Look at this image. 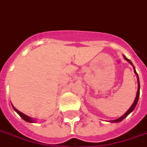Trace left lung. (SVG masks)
Segmentation results:
<instances>
[{
	"mask_svg": "<svg viewBox=\"0 0 147 147\" xmlns=\"http://www.w3.org/2000/svg\"><path fill=\"white\" fill-rule=\"evenodd\" d=\"M123 57H124L125 60L126 61H127L130 64H131V66L133 67V68H134V72L136 73V75H137V84H138V88H137V96H136V99H135V100H134V102H133V104H132V105L131 106V108L127 110V111L122 116V117H120L119 118H118V119H116V120H113V121H111V123H119V122H121V121H123V119H124L125 118H127V115L129 114V113H131V112L133 111V109H135V107H136V105H137V101H138V99H139V95H140V82H139V78H138V75H137V71H136V70H135V67H134V66H133V64H132V62H131L129 59H127L126 57H125L124 55H123Z\"/></svg>",
	"mask_w": 147,
	"mask_h": 147,
	"instance_id": "obj_1",
	"label": "left lung"
}]
</instances>
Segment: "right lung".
<instances>
[{
	"label": "right lung",
	"instance_id": "add662e5",
	"mask_svg": "<svg viewBox=\"0 0 147 147\" xmlns=\"http://www.w3.org/2000/svg\"><path fill=\"white\" fill-rule=\"evenodd\" d=\"M13 109H14V110H15V111H16V113H18V114H19V115H20V117L24 120V121H26V122H28V123H34V122H35V121H34V120L32 118H30V117H29V116H27V115L24 114V113H21V112H20L19 110H17L15 107H13Z\"/></svg>",
	"mask_w": 147,
	"mask_h": 147
}]
</instances>
